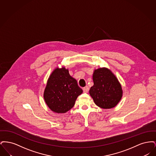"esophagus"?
Masks as SVG:
<instances>
[{"label":"esophagus","mask_w":156,"mask_h":156,"mask_svg":"<svg viewBox=\"0 0 156 156\" xmlns=\"http://www.w3.org/2000/svg\"><path fill=\"white\" fill-rule=\"evenodd\" d=\"M89 87L88 86H86L84 88H83V91L84 93H88L89 91Z\"/></svg>","instance_id":"obj_1"}]
</instances>
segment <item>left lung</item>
Masks as SVG:
<instances>
[{
    "label": "left lung",
    "instance_id": "1",
    "mask_svg": "<svg viewBox=\"0 0 156 156\" xmlns=\"http://www.w3.org/2000/svg\"><path fill=\"white\" fill-rule=\"evenodd\" d=\"M94 85L89 94L95 104L103 109L115 107L120 101L123 91L118 78L106 68H100L94 71Z\"/></svg>",
    "mask_w": 156,
    "mask_h": 156
}]
</instances>
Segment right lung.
I'll return each instance as SVG.
<instances>
[{
  "instance_id": "right-lung-1",
  "label": "right lung",
  "mask_w": 156,
  "mask_h": 156,
  "mask_svg": "<svg viewBox=\"0 0 156 156\" xmlns=\"http://www.w3.org/2000/svg\"><path fill=\"white\" fill-rule=\"evenodd\" d=\"M76 80L65 67L57 68L49 76L44 92V99L54 112L64 113L74 106L77 97L82 93Z\"/></svg>"
}]
</instances>
